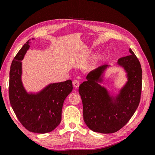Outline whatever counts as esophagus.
Listing matches in <instances>:
<instances>
[{"label": "esophagus", "instance_id": "34e87169", "mask_svg": "<svg viewBox=\"0 0 155 155\" xmlns=\"http://www.w3.org/2000/svg\"><path fill=\"white\" fill-rule=\"evenodd\" d=\"M73 85H74V87L76 88L79 87V82L78 80H74L73 81Z\"/></svg>", "mask_w": 155, "mask_h": 155}]
</instances>
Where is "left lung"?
<instances>
[{
	"label": "left lung",
	"instance_id": "1",
	"mask_svg": "<svg viewBox=\"0 0 155 155\" xmlns=\"http://www.w3.org/2000/svg\"><path fill=\"white\" fill-rule=\"evenodd\" d=\"M130 55L121 58L118 64L124 68L128 81L119 94L110 96L98 82L108 65H102L89 72L87 80L79 88L83 108V120L94 132L109 134L121 129L130 120L139 105L142 92V70L133 50Z\"/></svg>",
	"mask_w": 155,
	"mask_h": 155
}]
</instances>
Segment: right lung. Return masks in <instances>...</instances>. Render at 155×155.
Here are the masks:
<instances>
[{"label":"right lung","mask_w":155,"mask_h":155,"mask_svg":"<svg viewBox=\"0 0 155 155\" xmlns=\"http://www.w3.org/2000/svg\"><path fill=\"white\" fill-rule=\"evenodd\" d=\"M29 41L23 45L11 64L9 98L12 109L21 124L30 132L44 134L55 129L61 121L64 101L72 91V82L50 84L37 94H28L21 81L22 63Z\"/></svg>","instance_id":"1"}]
</instances>
